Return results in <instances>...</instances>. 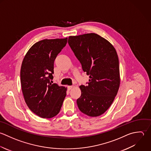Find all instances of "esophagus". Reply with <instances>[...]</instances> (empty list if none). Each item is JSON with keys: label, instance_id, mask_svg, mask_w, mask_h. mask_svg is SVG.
Returning <instances> with one entry per match:
<instances>
[{"label": "esophagus", "instance_id": "34e87169", "mask_svg": "<svg viewBox=\"0 0 151 151\" xmlns=\"http://www.w3.org/2000/svg\"><path fill=\"white\" fill-rule=\"evenodd\" d=\"M73 86H68V89H69V90H71V89L73 88Z\"/></svg>", "mask_w": 151, "mask_h": 151}]
</instances>
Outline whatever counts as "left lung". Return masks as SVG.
Instances as JSON below:
<instances>
[{
	"instance_id": "obj_1",
	"label": "left lung",
	"mask_w": 151,
	"mask_h": 151,
	"mask_svg": "<svg viewBox=\"0 0 151 151\" xmlns=\"http://www.w3.org/2000/svg\"><path fill=\"white\" fill-rule=\"evenodd\" d=\"M68 43L83 70L89 75L88 85L79 86L78 106L88 116H99L111 106L119 88L117 52L108 40L94 33L70 36Z\"/></svg>"
}]
</instances>
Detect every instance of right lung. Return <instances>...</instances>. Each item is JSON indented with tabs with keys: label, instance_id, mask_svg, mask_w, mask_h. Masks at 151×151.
Wrapping results in <instances>:
<instances>
[{
	"label": "right lung",
	"instance_id": "right-lung-1",
	"mask_svg": "<svg viewBox=\"0 0 151 151\" xmlns=\"http://www.w3.org/2000/svg\"><path fill=\"white\" fill-rule=\"evenodd\" d=\"M68 38L44 39L27 51L20 69L23 97L28 108L42 118L57 115L66 95L67 88L52 83L54 61L66 46Z\"/></svg>",
	"mask_w": 151,
	"mask_h": 151
}]
</instances>
